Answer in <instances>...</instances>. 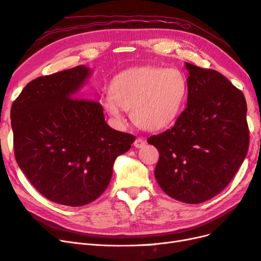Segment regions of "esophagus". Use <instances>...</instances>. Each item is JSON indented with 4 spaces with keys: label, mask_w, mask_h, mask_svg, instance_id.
Masks as SVG:
<instances>
[{
    "label": "esophagus",
    "mask_w": 261,
    "mask_h": 261,
    "mask_svg": "<svg viewBox=\"0 0 261 261\" xmlns=\"http://www.w3.org/2000/svg\"><path fill=\"white\" fill-rule=\"evenodd\" d=\"M134 146H135L136 148H144L146 146V140L144 138L138 137L135 140V143H134Z\"/></svg>",
    "instance_id": "1"
}]
</instances>
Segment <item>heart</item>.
Returning <instances> with one entry per match:
<instances>
[{"label": "heart", "instance_id": "obj_1", "mask_svg": "<svg viewBox=\"0 0 261 261\" xmlns=\"http://www.w3.org/2000/svg\"><path fill=\"white\" fill-rule=\"evenodd\" d=\"M187 96L185 77L177 69L155 66L134 67L114 77L110 96L101 106L116 122H123V109L145 130H160L174 122Z\"/></svg>", "mask_w": 261, "mask_h": 261}]
</instances>
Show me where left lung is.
Masks as SVG:
<instances>
[{
  "label": "left lung",
  "instance_id": "left-lung-1",
  "mask_svg": "<svg viewBox=\"0 0 261 261\" xmlns=\"http://www.w3.org/2000/svg\"><path fill=\"white\" fill-rule=\"evenodd\" d=\"M187 107L171 129L148 138L159 150L154 176L162 191L200 203L230 183L248 151L247 105L222 74L185 63Z\"/></svg>",
  "mask_w": 261,
  "mask_h": 261
}]
</instances>
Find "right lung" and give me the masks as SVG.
<instances>
[{"label":"right lung","mask_w":261,"mask_h":261,"mask_svg":"<svg viewBox=\"0 0 261 261\" xmlns=\"http://www.w3.org/2000/svg\"><path fill=\"white\" fill-rule=\"evenodd\" d=\"M90 74L80 65L36 78L11 109L18 167L45 198L70 207L106 191L115 159L135 141L110 127L98 101L82 99Z\"/></svg>","instance_id":"right-lung-1"}]
</instances>
